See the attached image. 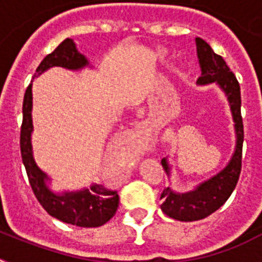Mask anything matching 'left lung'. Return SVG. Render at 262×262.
<instances>
[{"mask_svg":"<svg viewBox=\"0 0 262 262\" xmlns=\"http://www.w3.org/2000/svg\"><path fill=\"white\" fill-rule=\"evenodd\" d=\"M195 45H197V55L203 72L197 83H217L227 95L228 102L231 106L232 118L235 122L236 149L227 167L209 181L201 183L195 190L185 194H178L171 191L170 187H164L160 194V200L163 201L160 208L166 215L181 222H194V220L204 219L217 211L235 189L242 168L244 122L241 114L239 83L235 75L230 71L226 61L216 54L205 40L197 38ZM162 166L164 171L168 172L166 159H162Z\"/></svg>","mask_w":262,"mask_h":262,"instance_id":"8db88e82","label":"left lung"}]
</instances>
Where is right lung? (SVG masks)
<instances>
[{"mask_svg": "<svg viewBox=\"0 0 262 262\" xmlns=\"http://www.w3.org/2000/svg\"><path fill=\"white\" fill-rule=\"evenodd\" d=\"M87 59L76 50L72 39H65L53 53L46 55L36 69V75H40L49 68L62 67L67 69H80L87 65ZM32 84H30L23 100V122L20 129V151L26 167L27 177L30 181L35 197L45 211L55 219L63 223L73 224L79 227H99L107 223L118 209V191L108 189L104 185H94L90 190L77 193H65L57 195L51 193L46 186V174L35 164L31 151V132H32Z\"/></svg>", "mask_w": 262, "mask_h": 262, "instance_id": "1", "label": "right lung"}]
</instances>
